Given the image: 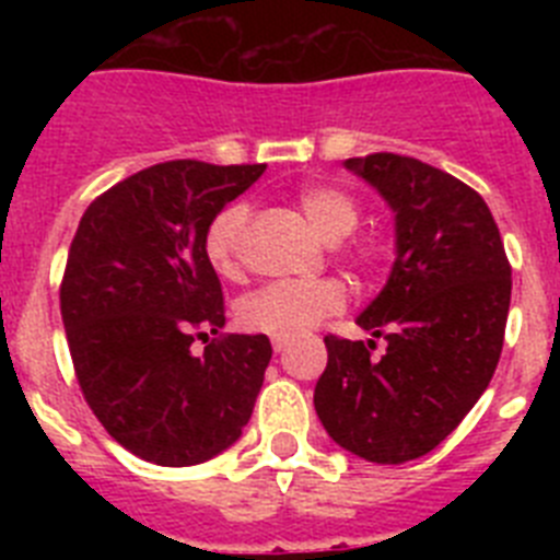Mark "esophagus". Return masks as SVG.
Listing matches in <instances>:
<instances>
[{
    "instance_id": "1",
    "label": "esophagus",
    "mask_w": 560,
    "mask_h": 560,
    "mask_svg": "<svg viewBox=\"0 0 560 560\" xmlns=\"http://www.w3.org/2000/svg\"><path fill=\"white\" fill-rule=\"evenodd\" d=\"M271 348H275V353H285V350H289V339H283V336H275V339H271Z\"/></svg>"
}]
</instances>
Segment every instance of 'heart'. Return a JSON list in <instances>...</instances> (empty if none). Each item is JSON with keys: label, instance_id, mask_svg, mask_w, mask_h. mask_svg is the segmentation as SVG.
Listing matches in <instances>:
<instances>
[{"label": "heart", "instance_id": "1", "mask_svg": "<svg viewBox=\"0 0 560 560\" xmlns=\"http://www.w3.org/2000/svg\"><path fill=\"white\" fill-rule=\"evenodd\" d=\"M296 205L328 244H339L359 224V207L348 192L330 185H305L296 192ZM249 207L235 201L212 215L205 230V257L221 277H237L241 271V237H244ZM348 303V291L339 280H283L252 291L237 305V323L252 334L294 336L339 314Z\"/></svg>", "mask_w": 560, "mask_h": 560}]
</instances>
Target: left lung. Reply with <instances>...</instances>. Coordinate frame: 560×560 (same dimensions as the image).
Instances as JSON below:
<instances>
[{"mask_svg": "<svg viewBox=\"0 0 560 560\" xmlns=\"http://www.w3.org/2000/svg\"><path fill=\"white\" fill-rule=\"evenodd\" d=\"M395 215L387 285L355 323L387 341L325 336L328 368L314 389L325 432L381 465L440 446L488 389L511 308V264L477 190L398 153L345 160Z\"/></svg>", "mask_w": 560, "mask_h": 560, "instance_id": "8db88e82", "label": "left lung"}]
</instances>
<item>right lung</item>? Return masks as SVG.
<instances>
[{"instance_id":"right-lung-1","label":"right lung","mask_w":560,"mask_h":560,"mask_svg":"<svg viewBox=\"0 0 560 560\" xmlns=\"http://www.w3.org/2000/svg\"><path fill=\"white\" fill-rule=\"evenodd\" d=\"M266 165L176 160L89 205L69 246L61 316L83 398L122 448L185 468L230 448L249 423L271 341L221 334L224 294L205 257L212 215Z\"/></svg>"}]
</instances>
